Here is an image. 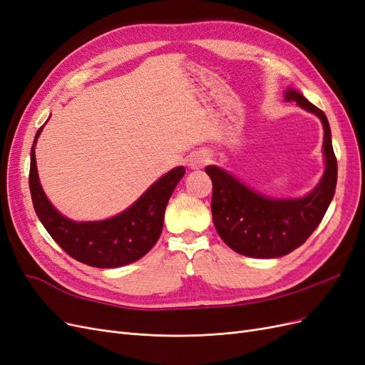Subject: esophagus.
Masks as SVG:
<instances>
[{"label":"esophagus","instance_id":"esophagus-1","mask_svg":"<svg viewBox=\"0 0 365 365\" xmlns=\"http://www.w3.org/2000/svg\"><path fill=\"white\" fill-rule=\"evenodd\" d=\"M208 163V157L205 155L204 152H197L195 155L190 157L189 160V165L192 169H201L202 165H205Z\"/></svg>","mask_w":365,"mask_h":365}]
</instances>
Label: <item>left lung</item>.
<instances>
[{
	"mask_svg": "<svg viewBox=\"0 0 365 365\" xmlns=\"http://www.w3.org/2000/svg\"><path fill=\"white\" fill-rule=\"evenodd\" d=\"M286 101L297 102L323 121L326 172L314 192L300 200H271L216 165L205 168L213 182L212 213L220 239L231 250L254 259L282 257L303 245L335 195L338 165L326 114L294 90L286 91Z\"/></svg>",
	"mask_w": 365,
	"mask_h": 365,
	"instance_id": "8db88e82",
	"label": "left lung"
}]
</instances>
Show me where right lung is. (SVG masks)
Wrapping results in <instances>:
<instances>
[{
    "instance_id": "1",
    "label": "right lung",
    "mask_w": 365,
    "mask_h": 365,
    "mask_svg": "<svg viewBox=\"0 0 365 365\" xmlns=\"http://www.w3.org/2000/svg\"><path fill=\"white\" fill-rule=\"evenodd\" d=\"M36 132L30 152L29 185L35 212L54 242L77 262L96 268H118L145 256L160 239L164 212L176 184L185 173L176 168L165 173L140 200L115 217L98 222H74L63 217L43 193L35 158Z\"/></svg>"
}]
</instances>
